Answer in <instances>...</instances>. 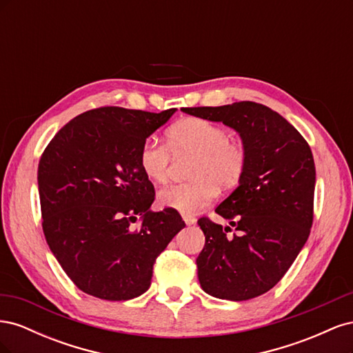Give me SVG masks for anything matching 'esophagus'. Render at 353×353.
Listing matches in <instances>:
<instances>
[{
	"instance_id": "obj_1",
	"label": "esophagus",
	"mask_w": 353,
	"mask_h": 353,
	"mask_svg": "<svg viewBox=\"0 0 353 353\" xmlns=\"http://www.w3.org/2000/svg\"><path fill=\"white\" fill-rule=\"evenodd\" d=\"M183 219H184V222L187 223V225H193V223H196V218H193V216L184 215V216H183Z\"/></svg>"
}]
</instances>
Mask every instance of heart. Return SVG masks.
Instances as JSON below:
<instances>
[{
    "label": "heart",
    "mask_w": 353,
    "mask_h": 353,
    "mask_svg": "<svg viewBox=\"0 0 353 353\" xmlns=\"http://www.w3.org/2000/svg\"><path fill=\"white\" fill-rule=\"evenodd\" d=\"M168 143L174 154H193L190 183L174 184L159 191L160 206L185 215L210 205L219 190H231L241 181L248 166L245 148L230 138L225 128L201 117H185L169 128ZM170 152L154 138L145 140L138 152V165L147 179L163 183Z\"/></svg>",
    "instance_id": "1"
}]
</instances>
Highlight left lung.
I'll use <instances>...</instances> for the list:
<instances>
[{
  "label": "left lung",
  "mask_w": 353,
  "mask_h": 353,
  "mask_svg": "<svg viewBox=\"0 0 353 353\" xmlns=\"http://www.w3.org/2000/svg\"><path fill=\"white\" fill-rule=\"evenodd\" d=\"M184 113L236 130L248 152L239 187L215 209L230 227L200 218L206 237L197 275L203 290L227 301H249L279 283L305 245L314 219L315 163L311 147L281 114L253 101Z\"/></svg>",
  "instance_id": "left-lung-1"
}]
</instances>
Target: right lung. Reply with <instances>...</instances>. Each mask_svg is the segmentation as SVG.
I'll return each instance as SVG.
<instances>
[{
  "label": "right lung",
  "mask_w": 353,
  "mask_h": 353,
  "mask_svg": "<svg viewBox=\"0 0 353 353\" xmlns=\"http://www.w3.org/2000/svg\"><path fill=\"white\" fill-rule=\"evenodd\" d=\"M175 112H85L42 153V230L63 271L83 293L104 301L143 294L156 258L185 227L176 210L150 209L154 187L138 165L141 144Z\"/></svg>",
  "instance_id": "add662e5"
}]
</instances>
